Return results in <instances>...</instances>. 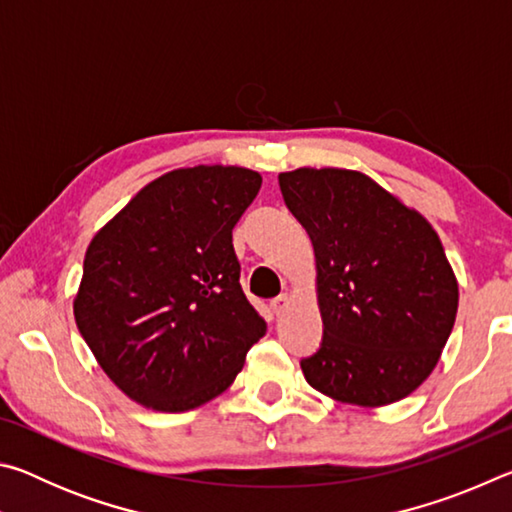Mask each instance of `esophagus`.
<instances>
[{
  "label": "esophagus",
  "instance_id": "esophagus-1",
  "mask_svg": "<svg viewBox=\"0 0 512 512\" xmlns=\"http://www.w3.org/2000/svg\"><path fill=\"white\" fill-rule=\"evenodd\" d=\"M289 302H291V298L287 296V293H282V296H277V298H273L271 300V309H273V314H277V316H282L284 311L289 309Z\"/></svg>",
  "mask_w": 512,
  "mask_h": 512
}]
</instances>
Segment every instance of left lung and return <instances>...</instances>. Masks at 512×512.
Here are the masks:
<instances>
[{
	"instance_id": "8db88e82",
	"label": "left lung",
	"mask_w": 512,
	"mask_h": 512,
	"mask_svg": "<svg viewBox=\"0 0 512 512\" xmlns=\"http://www.w3.org/2000/svg\"><path fill=\"white\" fill-rule=\"evenodd\" d=\"M314 244L323 341L300 361L332 400L384 406L411 395L452 334L458 284L422 214L348 169L280 173Z\"/></svg>"
}]
</instances>
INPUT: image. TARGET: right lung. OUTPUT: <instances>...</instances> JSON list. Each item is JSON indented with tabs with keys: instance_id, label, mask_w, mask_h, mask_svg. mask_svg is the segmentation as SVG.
I'll list each match as a JSON object with an SVG mask.
<instances>
[{
	"instance_id": "obj_1",
	"label": "right lung",
	"mask_w": 512,
	"mask_h": 512,
	"mask_svg": "<svg viewBox=\"0 0 512 512\" xmlns=\"http://www.w3.org/2000/svg\"><path fill=\"white\" fill-rule=\"evenodd\" d=\"M262 187L257 171L164 173L94 235L74 318L103 372L155 411L214 400L266 334L239 284L232 228Z\"/></svg>"
}]
</instances>
